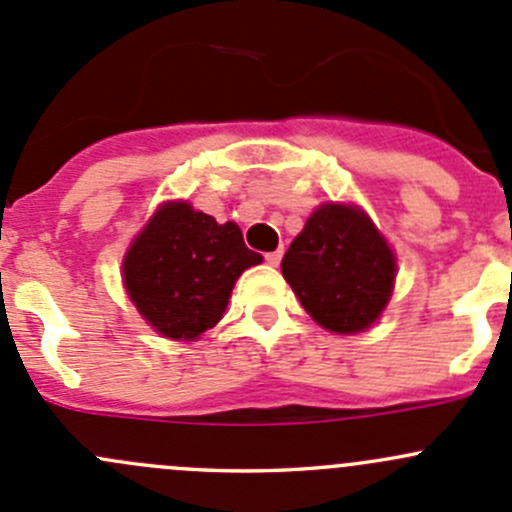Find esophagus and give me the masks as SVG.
Returning a JSON list of instances; mask_svg holds the SVG:
<instances>
[{
  "mask_svg": "<svg viewBox=\"0 0 512 512\" xmlns=\"http://www.w3.org/2000/svg\"><path fill=\"white\" fill-rule=\"evenodd\" d=\"M265 260H267V265L277 267V265H280V260H282V250H275V252H267V255H265Z\"/></svg>",
  "mask_w": 512,
  "mask_h": 512,
  "instance_id": "1",
  "label": "esophagus"
}]
</instances>
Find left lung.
<instances>
[{
    "mask_svg": "<svg viewBox=\"0 0 512 512\" xmlns=\"http://www.w3.org/2000/svg\"><path fill=\"white\" fill-rule=\"evenodd\" d=\"M282 275L314 322L354 334L389 302L396 262L361 210L322 205L282 257Z\"/></svg>",
    "mask_w": 512,
    "mask_h": 512,
    "instance_id": "8db88e82",
    "label": "left lung"
}]
</instances>
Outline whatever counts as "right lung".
I'll return each instance as SVG.
<instances>
[{
  "label": "right lung",
  "instance_id": "obj_1",
  "mask_svg": "<svg viewBox=\"0 0 512 512\" xmlns=\"http://www.w3.org/2000/svg\"><path fill=\"white\" fill-rule=\"evenodd\" d=\"M260 262L235 223L218 225L188 203H168L128 250L123 282L163 337L195 339L218 324L237 277Z\"/></svg>",
  "mask_w": 512,
  "mask_h": 512
}]
</instances>
